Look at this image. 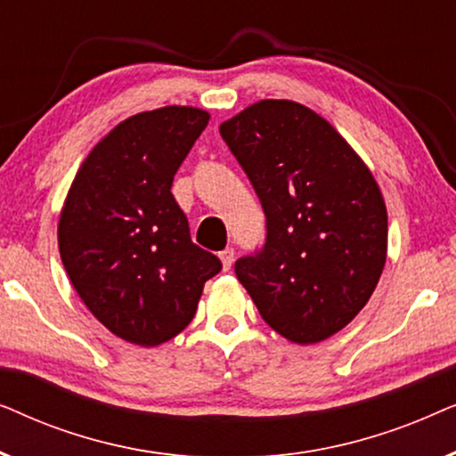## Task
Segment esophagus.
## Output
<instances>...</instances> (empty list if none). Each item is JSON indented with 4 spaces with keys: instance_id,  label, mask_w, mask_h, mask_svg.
<instances>
[{
    "instance_id": "obj_1",
    "label": "esophagus",
    "mask_w": 456,
    "mask_h": 456,
    "mask_svg": "<svg viewBox=\"0 0 456 456\" xmlns=\"http://www.w3.org/2000/svg\"><path fill=\"white\" fill-rule=\"evenodd\" d=\"M234 257H236V253H234L232 247L224 248V251L220 253V259H222V267H224V270H230V267H232Z\"/></svg>"
}]
</instances>
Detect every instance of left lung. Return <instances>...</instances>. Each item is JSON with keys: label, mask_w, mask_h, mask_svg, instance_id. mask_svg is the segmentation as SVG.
Instances as JSON below:
<instances>
[{"label": "left lung", "mask_w": 456, "mask_h": 456, "mask_svg": "<svg viewBox=\"0 0 456 456\" xmlns=\"http://www.w3.org/2000/svg\"><path fill=\"white\" fill-rule=\"evenodd\" d=\"M247 172L267 236L234 264L267 326L317 345L354 320L382 276L388 214L382 191L328 120L289 99H261L222 122Z\"/></svg>", "instance_id": "obj_1"}]
</instances>
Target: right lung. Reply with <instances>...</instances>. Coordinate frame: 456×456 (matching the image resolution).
<instances>
[{
  "label": "right lung",
  "mask_w": 456,
  "mask_h": 456,
  "mask_svg": "<svg viewBox=\"0 0 456 456\" xmlns=\"http://www.w3.org/2000/svg\"><path fill=\"white\" fill-rule=\"evenodd\" d=\"M209 122L191 105L141 111L110 130L68 191L60 257L86 309L118 338L158 346L195 317L220 259L191 240L174 174Z\"/></svg>",
  "instance_id": "obj_1"
}]
</instances>
